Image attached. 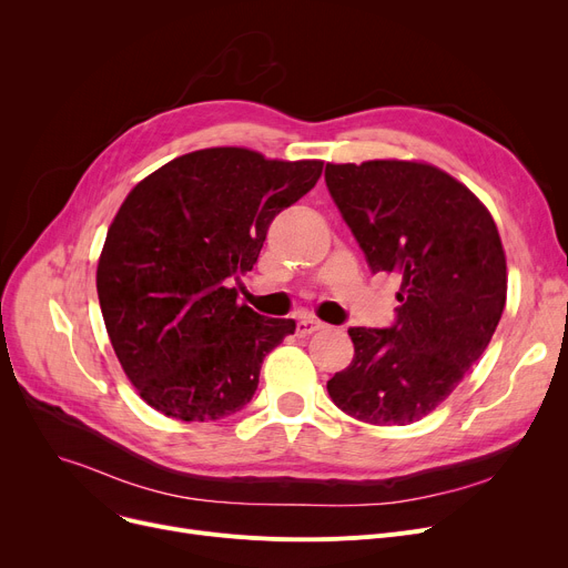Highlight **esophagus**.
Returning a JSON list of instances; mask_svg holds the SVG:
<instances>
[{"label": "esophagus", "instance_id": "esophagus-1", "mask_svg": "<svg viewBox=\"0 0 568 568\" xmlns=\"http://www.w3.org/2000/svg\"><path fill=\"white\" fill-rule=\"evenodd\" d=\"M324 329V322L320 320H313V317H304L296 322V336H311L315 332H322Z\"/></svg>", "mask_w": 568, "mask_h": 568}]
</instances>
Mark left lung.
I'll return each mask as SVG.
<instances>
[{"mask_svg":"<svg viewBox=\"0 0 568 568\" xmlns=\"http://www.w3.org/2000/svg\"><path fill=\"white\" fill-rule=\"evenodd\" d=\"M324 182L373 274L400 276L386 329L349 326L352 364L332 400L373 426H407L452 396L486 352L504 304L506 257L488 209L428 163H326Z\"/></svg>","mask_w":568,"mask_h":568,"instance_id":"left-lung-1","label":"left lung"}]
</instances>
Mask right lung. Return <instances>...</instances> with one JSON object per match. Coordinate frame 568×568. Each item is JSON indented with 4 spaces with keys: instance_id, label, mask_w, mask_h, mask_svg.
<instances>
[{
    "instance_id": "obj_1",
    "label": "right lung",
    "mask_w": 568,
    "mask_h": 568,
    "mask_svg": "<svg viewBox=\"0 0 568 568\" xmlns=\"http://www.w3.org/2000/svg\"><path fill=\"white\" fill-rule=\"evenodd\" d=\"M322 165L200 149L144 176L119 206L97 290L116 359L146 405L216 422L251 403L264 356L296 324L236 304L230 281L251 272L268 225Z\"/></svg>"
}]
</instances>
